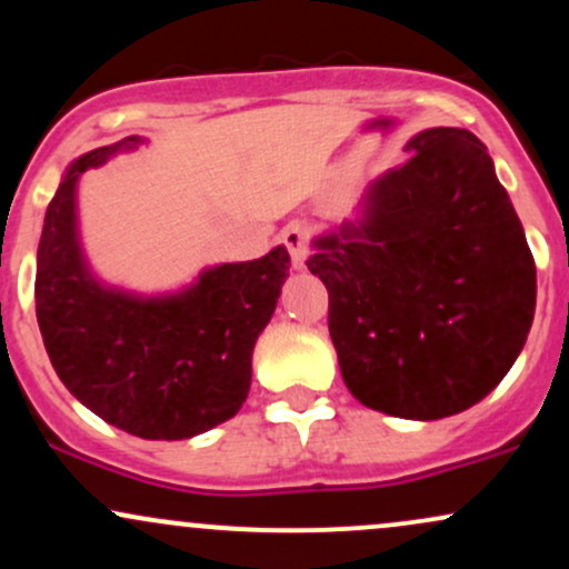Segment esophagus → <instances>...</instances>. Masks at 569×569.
I'll return each mask as SVG.
<instances>
[{"label":"esophagus","mask_w":569,"mask_h":569,"mask_svg":"<svg viewBox=\"0 0 569 569\" xmlns=\"http://www.w3.org/2000/svg\"><path fill=\"white\" fill-rule=\"evenodd\" d=\"M280 243L289 248L291 264L297 267V270H302L307 262V253H310V246H307V227L299 224V221L297 224L283 227V232H280Z\"/></svg>","instance_id":"esophagus-1"}]
</instances>
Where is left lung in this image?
<instances>
[{
	"label": "left lung",
	"instance_id": "left-lung-1",
	"mask_svg": "<svg viewBox=\"0 0 569 569\" xmlns=\"http://www.w3.org/2000/svg\"><path fill=\"white\" fill-rule=\"evenodd\" d=\"M358 202L356 219L312 240L329 291V335L363 407L441 420L498 388L535 316V259L487 147L430 128Z\"/></svg>",
	"mask_w": 569,
	"mask_h": 569
}]
</instances>
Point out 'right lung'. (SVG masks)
<instances>
[{
	"label": "right lung",
	"instance_id": "add662e5",
	"mask_svg": "<svg viewBox=\"0 0 569 569\" xmlns=\"http://www.w3.org/2000/svg\"><path fill=\"white\" fill-rule=\"evenodd\" d=\"M139 136L69 166L37 248V321L69 393L109 426L152 441L206 433L243 407L251 352L289 278V251L217 264L162 297L112 289L90 272L77 232V181L136 149Z\"/></svg>",
	"mask_w": 569,
	"mask_h": 569
}]
</instances>
